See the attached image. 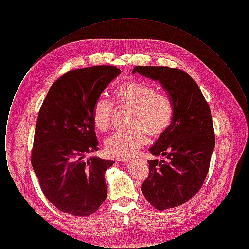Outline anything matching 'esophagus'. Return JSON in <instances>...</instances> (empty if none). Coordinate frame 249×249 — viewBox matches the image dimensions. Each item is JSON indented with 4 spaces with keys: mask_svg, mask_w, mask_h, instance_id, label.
<instances>
[{
    "mask_svg": "<svg viewBox=\"0 0 249 249\" xmlns=\"http://www.w3.org/2000/svg\"><path fill=\"white\" fill-rule=\"evenodd\" d=\"M128 160H124V161H128Z\"/></svg>",
    "mask_w": 249,
    "mask_h": 249,
    "instance_id": "34e87169",
    "label": "esophagus"
}]
</instances>
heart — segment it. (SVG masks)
<instances>
[{"label":"heart","mask_w":249,"mask_h":249,"mask_svg":"<svg viewBox=\"0 0 249 249\" xmlns=\"http://www.w3.org/2000/svg\"><path fill=\"white\" fill-rule=\"evenodd\" d=\"M114 99L119 106L131 109L129 130L117 131L105 142L107 154L115 159H128L135 154L146 142V133L160 136L171 124L174 109L170 97L157 91L153 86L139 81L119 85L114 91ZM114 112L113 104L104 98L96 101L92 110V121L100 131L109 130Z\"/></svg>","instance_id":"1"}]
</instances>
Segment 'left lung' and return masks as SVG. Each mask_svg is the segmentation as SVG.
Wrapping results in <instances>:
<instances>
[{
  "label": "left lung",
  "instance_id": "1",
  "mask_svg": "<svg viewBox=\"0 0 249 249\" xmlns=\"http://www.w3.org/2000/svg\"><path fill=\"white\" fill-rule=\"evenodd\" d=\"M135 72L158 80L173 104L172 123L149 148L167 160H148L149 175L141 190L156 209L174 208L201 190L208 174L215 143L210 107L198 84L180 69L135 66Z\"/></svg>",
  "mask_w": 249,
  "mask_h": 249
}]
</instances>
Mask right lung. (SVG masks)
I'll list each match as a JSON object with an SVG mask.
<instances>
[{"mask_svg": "<svg viewBox=\"0 0 249 249\" xmlns=\"http://www.w3.org/2000/svg\"><path fill=\"white\" fill-rule=\"evenodd\" d=\"M120 72L111 65L67 71L40 108L31 161L44 195L64 213L88 216L107 199L105 174L114 161L84 157L98 150L95 103Z\"/></svg>", "mask_w": 249, "mask_h": 249, "instance_id": "right-lung-1", "label": "right lung"}]
</instances>
